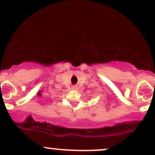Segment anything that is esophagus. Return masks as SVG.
Wrapping results in <instances>:
<instances>
[{"mask_svg":"<svg viewBox=\"0 0 155 155\" xmlns=\"http://www.w3.org/2000/svg\"><path fill=\"white\" fill-rule=\"evenodd\" d=\"M72 89H73V90H77V89H78V86H76V85H74V86L72 87Z\"/></svg>","mask_w":155,"mask_h":155,"instance_id":"obj_1","label":"esophagus"}]
</instances>
